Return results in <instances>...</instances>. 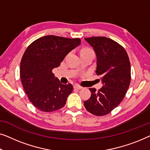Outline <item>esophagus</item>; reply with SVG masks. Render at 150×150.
Here are the masks:
<instances>
[{
	"mask_svg": "<svg viewBox=\"0 0 150 150\" xmlns=\"http://www.w3.org/2000/svg\"><path fill=\"white\" fill-rule=\"evenodd\" d=\"M74 88L75 89H77V90H81V89H82V87L79 85H75Z\"/></svg>",
	"mask_w": 150,
	"mask_h": 150,
	"instance_id": "34e87169",
	"label": "esophagus"
}]
</instances>
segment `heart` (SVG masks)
<instances>
[{"mask_svg":"<svg viewBox=\"0 0 150 150\" xmlns=\"http://www.w3.org/2000/svg\"><path fill=\"white\" fill-rule=\"evenodd\" d=\"M83 53H86V54H93L94 55V52L91 49H90V48H84L81 50V54H83Z\"/></svg>","mask_w":150,"mask_h":150,"instance_id":"b5f03b06","label":"heart"}]
</instances>
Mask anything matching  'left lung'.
<instances>
[{"instance_id":"obj_1","label":"left lung","mask_w":150,"mask_h":150,"mask_svg":"<svg viewBox=\"0 0 150 150\" xmlns=\"http://www.w3.org/2000/svg\"><path fill=\"white\" fill-rule=\"evenodd\" d=\"M93 47L96 56V73L100 76L103 87L96 91L90 88L91 96L84 101L86 109L92 114H108L120 105L130 83V63L124 48L105 37L85 38Z\"/></svg>"}]
</instances>
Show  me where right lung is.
<instances>
[{
	"label": "right lung",
	"mask_w": 150,
	"mask_h": 150,
	"mask_svg": "<svg viewBox=\"0 0 150 150\" xmlns=\"http://www.w3.org/2000/svg\"><path fill=\"white\" fill-rule=\"evenodd\" d=\"M80 44L78 38L47 35L27 47L20 63L21 81L30 102L39 110L52 112L66 104L73 86L61 83L52 70Z\"/></svg>",
	"instance_id": "1"
}]
</instances>
